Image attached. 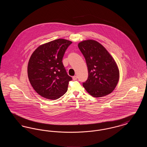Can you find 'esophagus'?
<instances>
[{"mask_svg": "<svg viewBox=\"0 0 147 147\" xmlns=\"http://www.w3.org/2000/svg\"><path fill=\"white\" fill-rule=\"evenodd\" d=\"M77 79V77L76 76H74V77H73V80H76Z\"/></svg>", "mask_w": 147, "mask_h": 147, "instance_id": "esophagus-1", "label": "esophagus"}]
</instances>
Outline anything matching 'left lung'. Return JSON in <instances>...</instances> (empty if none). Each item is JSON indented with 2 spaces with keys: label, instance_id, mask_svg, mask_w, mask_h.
I'll use <instances>...</instances> for the list:
<instances>
[{
  "label": "left lung",
  "instance_id": "obj_1",
  "mask_svg": "<svg viewBox=\"0 0 147 147\" xmlns=\"http://www.w3.org/2000/svg\"><path fill=\"white\" fill-rule=\"evenodd\" d=\"M88 69V78L83 83L85 89L95 98L111 93L118 84L119 71L115 59L105 47L94 40L79 42Z\"/></svg>",
  "mask_w": 147,
  "mask_h": 147
}]
</instances>
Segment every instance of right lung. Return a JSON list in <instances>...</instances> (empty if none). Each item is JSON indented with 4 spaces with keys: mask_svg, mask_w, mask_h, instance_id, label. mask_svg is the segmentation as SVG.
Listing matches in <instances>:
<instances>
[{
    "mask_svg": "<svg viewBox=\"0 0 147 147\" xmlns=\"http://www.w3.org/2000/svg\"><path fill=\"white\" fill-rule=\"evenodd\" d=\"M71 41L59 38L38 46L28 61V79L36 92L51 100L59 98L67 92L69 76L62 59Z\"/></svg>",
    "mask_w": 147,
    "mask_h": 147,
    "instance_id": "right-lung-1",
    "label": "right lung"
}]
</instances>
